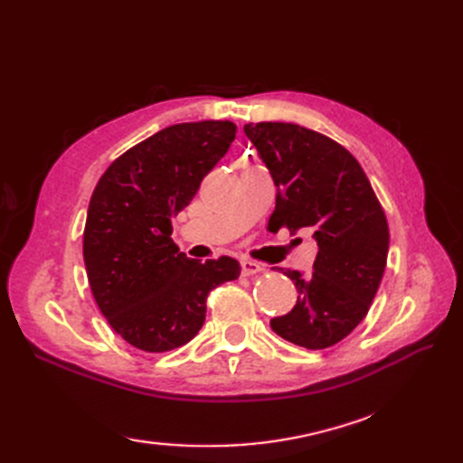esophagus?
I'll return each mask as SVG.
<instances>
[{"mask_svg":"<svg viewBox=\"0 0 463 463\" xmlns=\"http://www.w3.org/2000/svg\"><path fill=\"white\" fill-rule=\"evenodd\" d=\"M262 270H264L262 266L259 262H255V260H243L241 262V274L243 276H255V274H259Z\"/></svg>","mask_w":463,"mask_h":463,"instance_id":"34e87169","label":"esophagus"}]
</instances>
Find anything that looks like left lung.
I'll use <instances>...</instances> for the list:
<instances>
[{
    "label": "left lung",
    "instance_id": "left-lung-1",
    "mask_svg": "<svg viewBox=\"0 0 463 463\" xmlns=\"http://www.w3.org/2000/svg\"><path fill=\"white\" fill-rule=\"evenodd\" d=\"M278 189L270 222L291 233L313 232V274L284 270L298 301L270 320L284 340L325 349L365 318L388 257V223L359 162L332 138L296 123L243 128Z\"/></svg>",
    "mask_w": 463,
    "mask_h": 463
}]
</instances>
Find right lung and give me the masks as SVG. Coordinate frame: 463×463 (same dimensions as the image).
Returning <instances> with one entry per match:
<instances>
[{"label": "right lung", "instance_id": "1", "mask_svg": "<svg viewBox=\"0 0 463 463\" xmlns=\"http://www.w3.org/2000/svg\"><path fill=\"white\" fill-rule=\"evenodd\" d=\"M235 131L214 119L170 125L111 162L92 193L82 237L89 284L109 326L137 349L162 354L193 340L210 289L241 272L232 257L189 259L170 237L172 218Z\"/></svg>", "mask_w": 463, "mask_h": 463}]
</instances>
